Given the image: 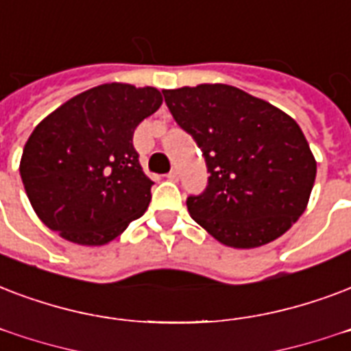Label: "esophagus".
<instances>
[{
  "label": "esophagus",
  "mask_w": 351,
  "mask_h": 351,
  "mask_svg": "<svg viewBox=\"0 0 351 351\" xmlns=\"http://www.w3.org/2000/svg\"><path fill=\"white\" fill-rule=\"evenodd\" d=\"M167 178H169L171 182H176V180H178V171H176V169H171L169 173H167Z\"/></svg>",
  "instance_id": "34e87169"
}]
</instances>
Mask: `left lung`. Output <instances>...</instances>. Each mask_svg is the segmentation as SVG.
<instances>
[{
  "label": "left lung",
  "mask_w": 351,
  "mask_h": 351,
  "mask_svg": "<svg viewBox=\"0 0 351 351\" xmlns=\"http://www.w3.org/2000/svg\"><path fill=\"white\" fill-rule=\"evenodd\" d=\"M162 93L210 173L204 191L187 197L189 215L234 248L261 247L285 234L306 210L317 176L293 117L228 84Z\"/></svg>",
  "instance_id": "obj_1"
}]
</instances>
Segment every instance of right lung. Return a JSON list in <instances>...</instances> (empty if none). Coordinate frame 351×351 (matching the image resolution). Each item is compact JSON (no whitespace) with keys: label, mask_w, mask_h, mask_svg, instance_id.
<instances>
[{"label":"right lung","mask_w":351,"mask_h":351,"mask_svg":"<svg viewBox=\"0 0 351 351\" xmlns=\"http://www.w3.org/2000/svg\"><path fill=\"white\" fill-rule=\"evenodd\" d=\"M156 88L101 84L75 95L29 136L20 175L40 221L64 239H116L151 202L134 130L160 108Z\"/></svg>","instance_id":"add662e5"}]
</instances>
